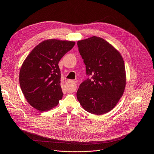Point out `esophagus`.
I'll return each mask as SVG.
<instances>
[{"mask_svg":"<svg viewBox=\"0 0 154 154\" xmlns=\"http://www.w3.org/2000/svg\"><path fill=\"white\" fill-rule=\"evenodd\" d=\"M72 82L74 84V86L72 88L71 91V92H75L76 89H77V85H76V83H75V81H72Z\"/></svg>","mask_w":154,"mask_h":154,"instance_id":"34e87169","label":"esophagus"}]
</instances>
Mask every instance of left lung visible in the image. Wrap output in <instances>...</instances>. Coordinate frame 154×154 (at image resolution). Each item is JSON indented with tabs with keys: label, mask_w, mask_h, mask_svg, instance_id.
<instances>
[{
	"label": "left lung",
	"mask_w": 154,
	"mask_h": 154,
	"mask_svg": "<svg viewBox=\"0 0 154 154\" xmlns=\"http://www.w3.org/2000/svg\"><path fill=\"white\" fill-rule=\"evenodd\" d=\"M79 51L91 76L80 85L77 97L86 111L100 115L111 111L122 97L126 84L120 53L103 39L92 36L77 42Z\"/></svg>",
	"instance_id": "1"
}]
</instances>
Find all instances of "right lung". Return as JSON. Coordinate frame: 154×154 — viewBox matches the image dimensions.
<instances>
[{"mask_svg":"<svg viewBox=\"0 0 154 154\" xmlns=\"http://www.w3.org/2000/svg\"><path fill=\"white\" fill-rule=\"evenodd\" d=\"M74 45V41L45 40L32 51L22 65L21 90L27 102L38 110H49L62 99L58 63Z\"/></svg>","mask_w":154,"mask_h":154,"instance_id":"right-lung-1","label":"right lung"}]
</instances>
